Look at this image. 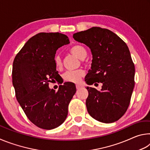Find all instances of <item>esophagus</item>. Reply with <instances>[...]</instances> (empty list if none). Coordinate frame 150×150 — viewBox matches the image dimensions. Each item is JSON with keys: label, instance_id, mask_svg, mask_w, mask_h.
Returning <instances> with one entry per match:
<instances>
[{"label": "esophagus", "instance_id": "1", "mask_svg": "<svg viewBox=\"0 0 150 150\" xmlns=\"http://www.w3.org/2000/svg\"><path fill=\"white\" fill-rule=\"evenodd\" d=\"M82 87H81V85H76V88H77V89H80V88Z\"/></svg>", "mask_w": 150, "mask_h": 150}]
</instances>
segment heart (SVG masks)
<instances>
[{
	"instance_id": "b5f03b06",
	"label": "heart",
	"mask_w": 150,
	"mask_h": 150,
	"mask_svg": "<svg viewBox=\"0 0 150 150\" xmlns=\"http://www.w3.org/2000/svg\"><path fill=\"white\" fill-rule=\"evenodd\" d=\"M71 52L80 59H83L86 57L87 52L84 47L81 45H75L71 50ZM54 63L57 68H60L62 66V61L59 55H55L54 57ZM85 75L84 71L82 69H77L73 71H67L63 75L64 81L67 82L79 83Z\"/></svg>"
}]
</instances>
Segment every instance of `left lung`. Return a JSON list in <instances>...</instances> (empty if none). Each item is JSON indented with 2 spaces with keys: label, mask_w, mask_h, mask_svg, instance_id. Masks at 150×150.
<instances>
[{
  "label": "left lung",
  "mask_w": 150,
  "mask_h": 150,
  "mask_svg": "<svg viewBox=\"0 0 150 150\" xmlns=\"http://www.w3.org/2000/svg\"><path fill=\"white\" fill-rule=\"evenodd\" d=\"M90 48L91 69L85 77L88 85L103 84L102 88L87 87L86 106L89 115L103 123L119 120L128 109L134 87L135 67L125 42L110 30L93 27L73 35Z\"/></svg>",
  "instance_id": "left-lung-1"
}]
</instances>
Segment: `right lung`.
I'll list each match as a JSON object with an SVG mask.
<instances>
[{
	"mask_svg": "<svg viewBox=\"0 0 150 150\" xmlns=\"http://www.w3.org/2000/svg\"><path fill=\"white\" fill-rule=\"evenodd\" d=\"M67 35L41 32L28 40L14 58L12 84L16 97L29 120L45 130L59 126L68 115L76 92L74 83L66 82L55 91L49 83L59 77L54 63L56 51L69 44Z\"/></svg>",
	"mask_w": 150,
	"mask_h": 150,
	"instance_id": "right-lung-1",
	"label": "right lung"
}]
</instances>
